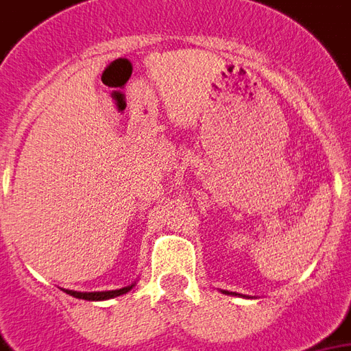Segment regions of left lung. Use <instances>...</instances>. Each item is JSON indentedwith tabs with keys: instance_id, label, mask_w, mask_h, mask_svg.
Here are the masks:
<instances>
[{
	"instance_id": "1",
	"label": "left lung",
	"mask_w": 351,
	"mask_h": 351,
	"mask_svg": "<svg viewBox=\"0 0 351 351\" xmlns=\"http://www.w3.org/2000/svg\"><path fill=\"white\" fill-rule=\"evenodd\" d=\"M223 292H226V291H223ZM226 294H229V292H226Z\"/></svg>"
}]
</instances>
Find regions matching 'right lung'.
Listing matches in <instances>:
<instances>
[{
	"mask_svg": "<svg viewBox=\"0 0 351 351\" xmlns=\"http://www.w3.org/2000/svg\"><path fill=\"white\" fill-rule=\"evenodd\" d=\"M135 287V282L128 285L124 289H116V291H103V292H78V291H64L70 296L74 298H80V300H91V302H101V300H110V298H116V296H122L125 292H130Z\"/></svg>",
	"mask_w": 351,
	"mask_h": 351,
	"instance_id": "right-lung-1",
	"label": "right lung"
}]
</instances>
